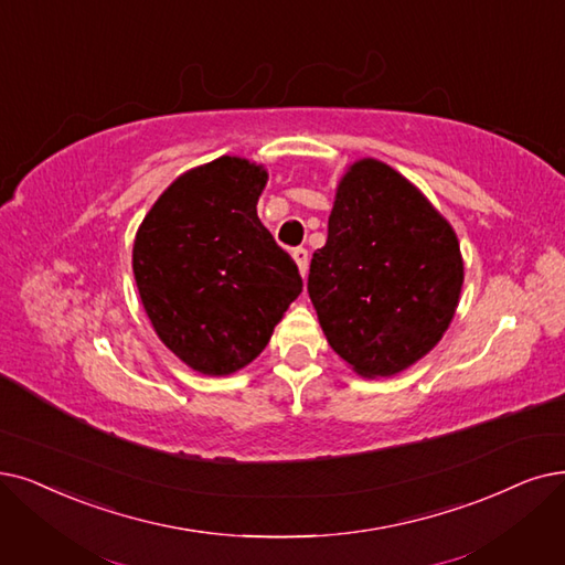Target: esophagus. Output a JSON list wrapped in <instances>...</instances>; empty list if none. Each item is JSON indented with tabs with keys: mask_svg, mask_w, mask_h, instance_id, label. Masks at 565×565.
<instances>
[{
	"mask_svg": "<svg viewBox=\"0 0 565 565\" xmlns=\"http://www.w3.org/2000/svg\"><path fill=\"white\" fill-rule=\"evenodd\" d=\"M291 257H295V262H297V266H299V274L306 278V274H308V250L306 247H295V250H291Z\"/></svg>",
	"mask_w": 565,
	"mask_h": 565,
	"instance_id": "1",
	"label": "esophagus"
}]
</instances>
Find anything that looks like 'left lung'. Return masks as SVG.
Instances as JSON below:
<instances>
[{"label": "left lung", "instance_id": "obj_1", "mask_svg": "<svg viewBox=\"0 0 565 565\" xmlns=\"http://www.w3.org/2000/svg\"><path fill=\"white\" fill-rule=\"evenodd\" d=\"M463 285L459 238L408 178L364 157L335 188L308 295L333 352L361 377H390L431 352Z\"/></svg>", "mask_w": 565, "mask_h": 565}]
</instances>
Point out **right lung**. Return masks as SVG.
I'll return each mask as SVG.
<instances>
[{
	"mask_svg": "<svg viewBox=\"0 0 565 565\" xmlns=\"http://www.w3.org/2000/svg\"><path fill=\"white\" fill-rule=\"evenodd\" d=\"M264 164L217 157L178 175L134 238L131 268L160 341L204 375H232L268 345L301 289L257 217Z\"/></svg>",
	"mask_w": 565,
	"mask_h": 565,
	"instance_id": "add662e5",
	"label": "right lung"
}]
</instances>
